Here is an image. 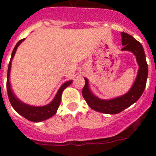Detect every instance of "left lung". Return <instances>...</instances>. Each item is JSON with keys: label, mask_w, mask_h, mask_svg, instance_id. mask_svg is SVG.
Instances as JSON below:
<instances>
[{"label": "left lung", "mask_w": 156, "mask_h": 156, "mask_svg": "<svg viewBox=\"0 0 156 156\" xmlns=\"http://www.w3.org/2000/svg\"><path fill=\"white\" fill-rule=\"evenodd\" d=\"M122 50L130 51L136 56L139 69L135 82L127 94L110 100H100L90 92L88 88V80L85 78V86L83 88V96L90 108L95 111L107 114H117L135 103L143 95L147 84L148 75L147 63L143 47L132 35L121 32Z\"/></svg>", "instance_id": "8db88e82"}]
</instances>
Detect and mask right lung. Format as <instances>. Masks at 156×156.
Returning a JSON list of instances; mask_svg holds the SVG:
<instances>
[{
    "label": "right lung",
    "instance_id": "right-lung-1",
    "mask_svg": "<svg viewBox=\"0 0 156 156\" xmlns=\"http://www.w3.org/2000/svg\"><path fill=\"white\" fill-rule=\"evenodd\" d=\"M23 40H19L17 44L15 45V47L13 48L12 55H11L10 61L9 63V67H8V73H7V82H6V87H7V93H8V97L9 100L11 105L13 107L14 110L17 112L22 115L23 117H25L26 119H27L29 121H33V122H40V121H44L47 119L52 117V116L55 115V113L57 111L60 104H61V94L62 91L64 90L65 88H66L68 86H69L72 83V81H68L61 86V88L59 89L57 91V94L56 95L54 100H52V102L50 103L48 105L43 107H33L27 105V104H23V102H21L20 100H18L16 96L12 92V90L10 89V84H9V72H10V68H11V61L13 59L14 54H15L17 48L18 47V45L20 44L21 43L23 42Z\"/></svg>",
    "mask_w": 156,
    "mask_h": 156
}]
</instances>
